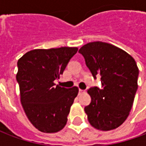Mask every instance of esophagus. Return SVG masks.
I'll list each match as a JSON object with an SVG mask.
<instances>
[{
    "instance_id": "34e87169",
    "label": "esophagus",
    "mask_w": 146,
    "mask_h": 146,
    "mask_svg": "<svg viewBox=\"0 0 146 146\" xmlns=\"http://www.w3.org/2000/svg\"><path fill=\"white\" fill-rule=\"evenodd\" d=\"M84 90H82V89H79V95L82 94V93H84Z\"/></svg>"
}]
</instances>
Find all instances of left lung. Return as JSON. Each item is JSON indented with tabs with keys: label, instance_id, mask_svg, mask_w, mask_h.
<instances>
[{
	"label": "left lung",
	"instance_id": "1",
	"mask_svg": "<svg viewBox=\"0 0 146 146\" xmlns=\"http://www.w3.org/2000/svg\"><path fill=\"white\" fill-rule=\"evenodd\" d=\"M94 78L101 76L102 89L91 88L92 102L84 108L90 124L101 131L117 128L127 118L138 89V68L126 51L102 41L80 48Z\"/></svg>",
	"mask_w": 146,
	"mask_h": 146
}]
</instances>
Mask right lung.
Wrapping results in <instances>:
<instances>
[{"label":"right lung","mask_w":146,"mask_h":146,"mask_svg":"<svg viewBox=\"0 0 146 146\" xmlns=\"http://www.w3.org/2000/svg\"><path fill=\"white\" fill-rule=\"evenodd\" d=\"M77 48L34 49L18 61L16 74L22 106L28 119L40 131L55 133L66 126L78 88L55 86Z\"/></svg>","instance_id":"add662e5"}]
</instances>
